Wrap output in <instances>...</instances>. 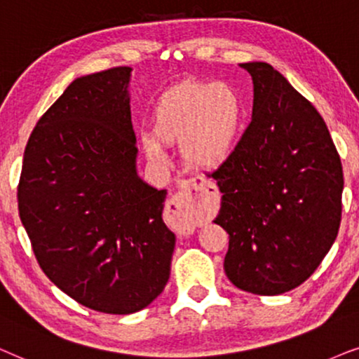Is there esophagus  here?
Masks as SVG:
<instances>
[{"label":"esophagus","mask_w":359,"mask_h":359,"mask_svg":"<svg viewBox=\"0 0 359 359\" xmlns=\"http://www.w3.org/2000/svg\"><path fill=\"white\" fill-rule=\"evenodd\" d=\"M208 182L202 177H195V179L184 180L180 184V190L167 202V210L172 215H190L194 212L195 205L198 202L200 190L205 189Z\"/></svg>","instance_id":"1"}]
</instances>
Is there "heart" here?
<instances>
[{"label": "heart", "instance_id": "obj_1", "mask_svg": "<svg viewBox=\"0 0 359 359\" xmlns=\"http://www.w3.org/2000/svg\"><path fill=\"white\" fill-rule=\"evenodd\" d=\"M243 124L238 93L224 83H192L172 92L157 109L156 137L182 142L185 161L198 169H217L231 156ZM146 154L162 156L156 140H142Z\"/></svg>", "mask_w": 359, "mask_h": 359}]
</instances>
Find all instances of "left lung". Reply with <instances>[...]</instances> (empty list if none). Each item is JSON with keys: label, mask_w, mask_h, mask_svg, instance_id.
<instances>
[{"label": "left lung", "mask_w": 359, "mask_h": 359, "mask_svg": "<svg viewBox=\"0 0 359 359\" xmlns=\"http://www.w3.org/2000/svg\"><path fill=\"white\" fill-rule=\"evenodd\" d=\"M252 79V118L213 172L222 192L215 223L229 235L224 272L257 295L289 292L313 274L337 240L343 170L327 124L266 62Z\"/></svg>", "instance_id": "8db88e82"}]
</instances>
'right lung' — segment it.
<instances>
[{"instance_id": "1", "label": "right lung", "mask_w": 359, "mask_h": 359, "mask_svg": "<svg viewBox=\"0 0 359 359\" xmlns=\"http://www.w3.org/2000/svg\"><path fill=\"white\" fill-rule=\"evenodd\" d=\"M131 67L79 76L42 114L24 151L18 207L44 274L85 307L128 315L170 274L167 190L136 170Z\"/></svg>"}]
</instances>
